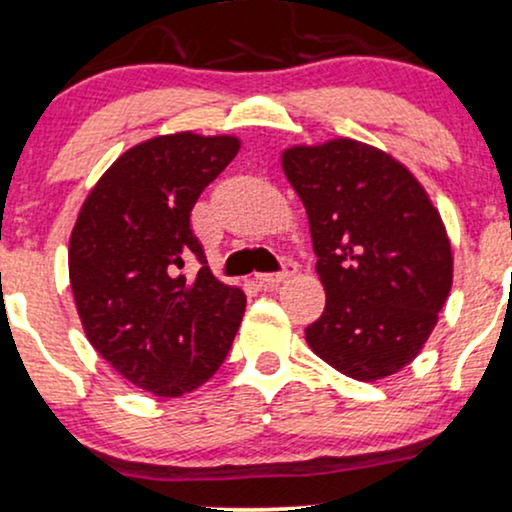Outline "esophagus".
<instances>
[{
    "label": "esophagus",
    "instance_id": "esophagus-1",
    "mask_svg": "<svg viewBox=\"0 0 512 512\" xmlns=\"http://www.w3.org/2000/svg\"><path fill=\"white\" fill-rule=\"evenodd\" d=\"M294 273H296V263L294 261H285V266H282L280 273H261V275H256V282L263 289H270V287L280 285V282H285L287 277H292Z\"/></svg>",
    "mask_w": 512,
    "mask_h": 512
}]
</instances>
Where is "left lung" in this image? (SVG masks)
Here are the masks:
<instances>
[{
    "instance_id": "obj_1",
    "label": "left lung",
    "mask_w": 512,
    "mask_h": 512,
    "mask_svg": "<svg viewBox=\"0 0 512 512\" xmlns=\"http://www.w3.org/2000/svg\"><path fill=\"white\" fill-rule=\"evenodd\" d=\"M282 168L306 206L327 296L308 346L353 380L394 375L430 339L451 292L439 211L403 163L346 137L289 147Z\"/></svg>"
}]
</instances>
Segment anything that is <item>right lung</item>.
Returning a JSON list of instances; mask_svg holds the SVG:
<instances>
[{"label": "right lung", "instance_id": "1", "mask_svg": "<svg viewBox=\"0 0 512 512\" xmlns=\"http://www.w3.org/2000/svg\"><path fill=\"white\" fill-rule=\"evenodd\" d=\"M232 135H159L113 161L82 204L68 275L82 330L104 361L154 396H182L223 365L246 296L206 266L189 216L237 156ZM189 257L202 268L181 273Z\"/></svg>", "mask_w": 512, "mask_h": 512}]
</instances>
